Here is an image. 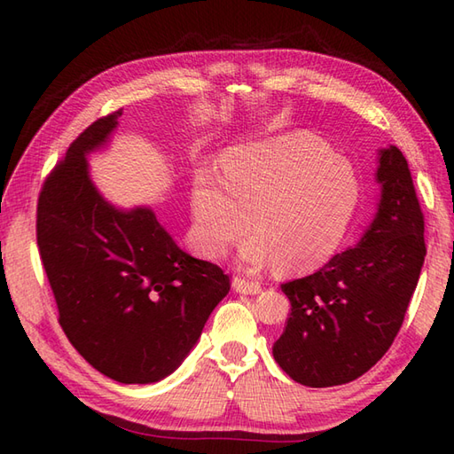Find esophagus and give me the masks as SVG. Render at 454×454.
<instances>
[{
  "mask_svg": "<svg viewBox=\"0 0 454 454\" xmlns=\"http://www.w3.org/2000/svg\"><path fill=\"white\" fill-rule=\"evenodd\" d=\"M232 286L236 293H242V294H259L262 293V285L257 281H252V278H246V277H234Z\"/></svg>",
  "mask_w": 454,
  "mask_h": 454,
  "instance_id": "34e87169",
  "label": "esophagus"
}]
</instances>
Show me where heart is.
Segmentation results:
<instances>
[{
	"instance_id": "obj_1",
	"label": "heart",
	"mask_w": 454,
	"mask_h": 454,
	"mask_svg": "<svg viewBox=\"0 0 454 454\" xmlns=\"http://www.w3.org/2000/svg\"><path fill=\"white\" fill-rule=\"evenodd\" d=\"M351 166L324 142L286 134L228 153L222 181L210 169L192 179V230L199 247L222 257L254 230L242 259L286 271L324 265L347 236L359 207Z\"/></svg>"
}]
</instances>
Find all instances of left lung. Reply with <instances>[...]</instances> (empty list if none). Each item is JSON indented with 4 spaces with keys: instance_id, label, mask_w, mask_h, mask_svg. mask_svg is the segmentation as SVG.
I'll return each instance as SVG.
<instances>
[{
    "instance_id": "left-lung-1",
    "label": "left lung",
    "mask_w": 454,
    "mask_h": 454,
    "mask_svg": "<svg viewBox=\"0 0 454 454\" xmlns=\"http://www.w3.org/2000/svg\"><path fill=\"white\" fill-rule=\"evenodd\" d=\"M380 202L355 247L283 283L291 314L273 345L278 366L310 388L347 384L390 349L426 259L423 212L403 153H379Z\"/></svg>"
}]
</instances>
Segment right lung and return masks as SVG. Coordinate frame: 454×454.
<instances>
[{
    "mask_svg": "<svg viewBox=\"0 0 454 454\" xmlns=\"http://www.w3.org/2000/svg\"><path fill=\"white\" fill-rule=\"evenodd\" d=\"M122 111L90 124L46 177L36 205V244L58 322L93 369L122 384L166 379L230 291V277L189 255L153 210H119L95 189L90 152Z\"/></svg>",
    "mask_w": 454,
    "mask_h": 454,
    "instance_id": "obj_1",
    "label": "right lung"
}]
</instances>
